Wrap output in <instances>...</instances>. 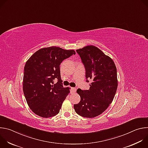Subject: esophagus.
Masks as SVG:
<instances>
[{
	"label": "esophagus",
	"mask_w": 148,
	"mask_h": 148,
	"mask_svg": "<svg viewBox=\"0 0 148 148\" xmlns=\"http://www.w3.org/2000/svg\"><path fill=\"white\" fill-rule=\"evenodd\" d=\"M76 92V88H73V87H71V93H74Z\"/></svg>",
	"instance_id": "esophagus-1"
}]
</instances>
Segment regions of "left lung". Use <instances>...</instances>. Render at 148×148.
<instances>
[{"label":"left lung","mask_w":148,"mask_h":148,"mask_svg":"<svg viewBox=\"0 0 148 148\" xmlns=\"http://www.w3.org/2000/svg\"><path fill=\"white\" fill-rule=\"evenodd\" d=\"M86 69L88 90L78 88L81 100L74 105L75 111L86 118H94L106 110L112 102L118 87L117 71L114 61L94 46L76 50Z\"/></svg>","instance_id":"obj_1"}]
</instances>
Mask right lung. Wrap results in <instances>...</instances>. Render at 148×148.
<instances>
[{
    "label": "right lung",
    "mask_w": 148,
    "mask_h": 148,
    "mask_svg": "<svg viewBox=\"0 0 148 148\" xmlns=\"http://www.w3.org/2000/svg\"><path fill=\"white\" fill-rule=\"evenodd\" d=\"M73 54H75L73 50L53 46L37 50L27 61L23 90L29 107L36 115L49 118L59 113L70 89L62 86L60 65ZM56 78L58 82L54 84Z\"/></svg>",
    "instance_id": "obj_1"
}]
</instances>
